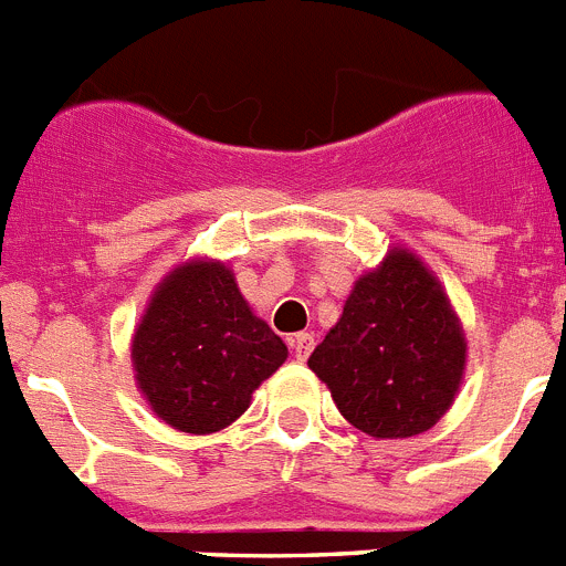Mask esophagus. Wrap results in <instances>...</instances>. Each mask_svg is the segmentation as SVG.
<instances>
[{"instance_id": "1", "label": "esophagus", "mask_w": 566, "mask_h": 566, "mask_svg": "<svg viewBox=\"0 0 566 566\" xmlns=\"http://www.w3.org/2000/svg\"><path fill=\"white\" fill-rule=\"evenodd\" d=\"M290 346H293L295 360H307L310 353H313L315 338H313V335H310V333H298L293 340H290Z\"/></svg>"}]
</instances>
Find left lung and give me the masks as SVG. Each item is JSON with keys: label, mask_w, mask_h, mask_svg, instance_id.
<instances>
[{"label": "left lung", "mask_w": 566, "mask_h": 566, "mask_svg": "<svg viewBox=\"0 0 566 566\" xmlns=\"http://www.w3.org/2000/svg\"><path fill=\"white\" fill-rule=\"evenodd\" d=\"M307 364L355 429L400 440L429 431L448 411L465 369V338L429 268L415 253L391 251L355 282Z\"/></svg>", "instance_id": "obj_1"}]
</instances>
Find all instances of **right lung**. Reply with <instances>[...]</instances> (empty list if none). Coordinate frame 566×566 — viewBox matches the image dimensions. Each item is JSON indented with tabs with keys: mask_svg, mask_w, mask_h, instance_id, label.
Here are the masks:
<instances>
[{
	"mask_svg": "<svg viewBox=\"0 0 566 566\" xmlns=\"http://www.w3.org/2000/svg\"><path fill=\"white\" fill-rule=\"evenodd\" d=\"M284 358V340L251 313L220 262H188L163 279L132 344L137 386L186 434L231 426Z\"/></svg>",
	"mask_w": 566,
	"mask_h": 566,
	"instance_id": "obj_1",
	"label": "right lung"
}]
</instances>
